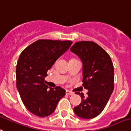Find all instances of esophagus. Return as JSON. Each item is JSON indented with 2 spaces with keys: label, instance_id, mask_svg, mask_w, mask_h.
Listing matches in <instances>:
<instances>
[{
  "label": "esophagus",
  "instance_id": "obj_1",
  "mask_svg": "<svg viewBox=\"0 0 131 131\" xmlns=\"http://www.w3.org/2000/svg\"><path fill=\"white\" fill-rule=\"evenodd\" d=\"M66 93H67V95H72L74 94V93H73V92L69 91V90H67V91H66Z\"/></svg>",
  "mask_w": 131,
  "mask_h": 131
}]
</instances>
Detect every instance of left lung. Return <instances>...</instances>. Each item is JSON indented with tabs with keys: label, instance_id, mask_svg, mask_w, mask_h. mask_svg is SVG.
<instances>
[{
	"label": "left lung",
	"instance_id": "1",
	"mask_svg": "<svg viewBox=\"0 0 131 131\" xmlns=\"http://www.w3.org/2000/svg\"><path fill=\"white\" fill-rule=\"evenodd\" d=\"M71 50L82 61L83 86L88 90L86 97L83 93H76L81 102L73 110L81 118H93L103 111L113 92V64L108 53L93 41H77Z\"/></svg>",
	"mask_w": 131,
	"mask_h": 131
}]
</instances>
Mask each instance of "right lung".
I'll return each mask as SVG.
<instances>
[{
	"instance_id": "add662e5",
	"label": "right lung",
	"mask_w": 131,
	"mask_h": 131,
	"mask_svg": "<svg viewBox=\"0 0 131 131\" xmlns=\"http://www.w3.org/2000/svg\"><path fill=\"white\" fill-rule=\"evenodd\" d=\"M72 41L39 40L24 49L16 67V85L21 100L31 113L46 117L53 113L66 91L44 83L47 71L70 48Z\"/></svg>"
}]
</instances>
